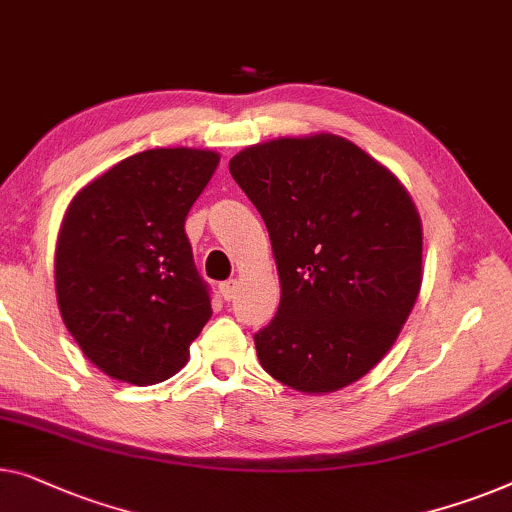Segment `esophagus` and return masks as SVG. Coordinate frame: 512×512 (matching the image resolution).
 <instances>
[{
    "label": "esophagus",
    "instance_id": "obj_1",
    "mask_svg": "<svg viewBox=\"0 0 512 512\" xmlns=\"http://www.w3.org/2000/svg\"><path fill=\"white\" fill-rule=\"evenodd\" d=\"M219 293H221V298H224L226 302H231L235 298V293H238V281H235V279L221 281Z\"/></svg>",
    "mask_w": 512,
    "mask_h": 512
}]
</instances>
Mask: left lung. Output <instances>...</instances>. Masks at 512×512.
<instances>
[{
    "label": "left lung",
    "mask_w": 512,
    "mask_h": 512,
    "mask_svg": "<svg viewBox=\"0 0 512 512\" xmlns=\"http://www.w3.org/2000/svg\"><path fill=\"white\" fill-rule=\"evenodd\" d=\"M268 226L281 300L254 335L261 367L300 392L365 376L422 281V228L390 170L332 133L247 147L228 164Z\"/></svg>",
    "instance_id": "left-lung-1"
}]
</instances>
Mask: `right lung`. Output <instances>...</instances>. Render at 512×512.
I'll use <instances>...</instances> for the list:
<instances>
[{"mask_svg": "<svg viewBox=\"0 0 512 512\" xmlns=\"http://www.w3.org/2000/svg\"><path fill=\"white\" fill-rule=\"evenodd\" d=\"M219 154L145 150L73 198L55 254L64 325L101 372L152 385L187 365L212 316L184 219Z\"/></svg>", "mask_w": 512, "mask_h": 512, "instance_id": "1", "label": "right lung"}]
</instances>
